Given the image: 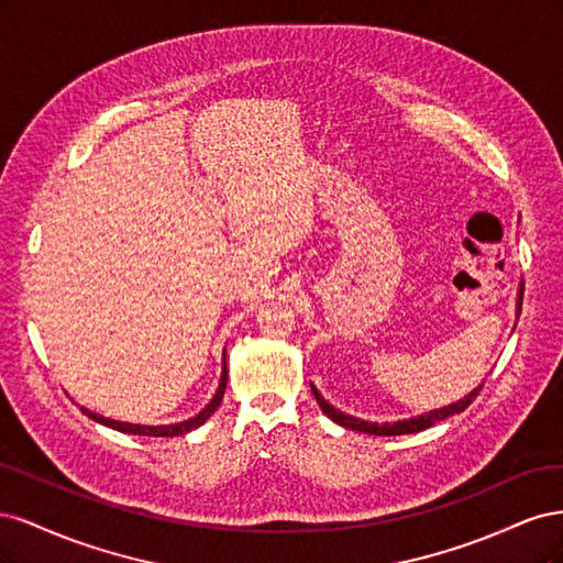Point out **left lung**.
Returning a JSON list of instances; mask_svg holds the SVG:
<instances>
[{"label":"left lung","instance_id":"obj_1","mask_svg":"<svg viewBox=\"0 0 563 563\" xmlns=\"http://www.w3.org/2000/svg\"><path fill=\"white\" fill-rule=\"evenodd\" d=\"M521 294H523V286H521L519 300H517V317H519V312H521ZM310 387H312V395H314V399H317L321 411L327 413L333 422H338L340 428L356 430V432H364V434H376V437H397V434L422 432V430L432 428V424L439 422V420H446V418H451V416H455V413H463L465 408L476 399V395H479L484 383H482L479 387H474V389L470 391V395H465L463 399L455 401V404H449V406H444V408H434V411H430V413H422V416L408 418V420H397V422H368V420H362V418L347 416V413H343V411H338L335 406H331L327 399H323L314 385H310Z\"/></svg>","mask_w":563,"mask_h":563}]
</instances>
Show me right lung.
Wrapping results in <instances>:
<instances>
[{
	"label": "right lung",
	"mask_w": 563,
	"mask_h": 563,
	"mask_svg": "<svg viewBox=\"0 0 563 563\" xmlns=\"http://www.w3.org/2000/svg\"><path fill=\"white\" fill-rule=\"evenodd\" d=\"M225 385H228V362H225V352H223V373H220V383H218V389L213 399L201 408V411L195 416V418H187L183 422H172V424H135V422H122V420H112V418H103L98 416L93 411H89V408L81 406V411L87 413L91 420L106 424V428H112L117 432H124V434H141V437H178V434H185V432H192L197 430L199 424L207 422L211 418V413L216 411V408L220 406V401H223V395H225Z\"/></svg>",
	"instance_id": "add662e5"
}]
</instances>
